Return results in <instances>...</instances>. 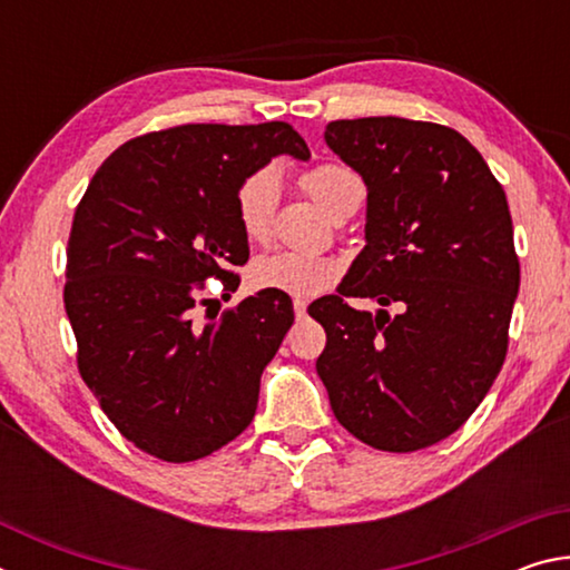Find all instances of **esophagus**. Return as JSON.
I'll return each mask as SVG.
<instances>
[{
  "instance_id": "esophagus-1",
  "label": "esophagus",
  "mask_w": 570,
  "mask_h": 570,
  "mask_svg": "<svg viewBox=\"0 0 570 570\" xmlns=\"http://www.w3.org/2000/svg\"><path fill=\"white\" fill-rule=\"evenodd\" d=\"M294 314H296V320H304V316H306V302H304V298H294Z\"/></svg>"
}]
</instances>
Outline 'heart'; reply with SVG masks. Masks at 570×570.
Masks as SVG:
<instances>
[{"label":"heart","instance_id":"1","mask_svg":"<svg viewBox=\"0 0 570 570\" xmlns=\"http://www.w3.org/2000/svg\"><path fill=\"white\" fill-rule=\"evenodd\" d=\"M304 188L332 218L356 210L364 200V180L342 163H320L302 176ZM282 178L274 168H258L238 183L236 216L248 238H266L278 206ZM336 278V266L330 258L302 254V250H274L250 266V284L256 288L292 296H314L324 292Z\"/></svg>","mask_w":570,"mask_h":570}]
</instances>
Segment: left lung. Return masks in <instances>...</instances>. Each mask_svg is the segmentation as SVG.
Wrapping results in <instances>:
<instances>
[{
  "label": "left lung",
  "instance_id": "left-lung-1",
  "mask_svg": "<svg viewBox=\"0 0 570 570\" xmlns=\"http://www.w3.org/2000/svg\"><path fill=\"white\" fill-rule=\"evenodd\" d=\"M324 140L364 180L366 246L340 294L308 306L326 332L316 372L356 440L430 448L478 410L505 362L520 286L505 190L438 122L334 120ZM346 297H374L379 314Z\"/></svg>",
  "mask_w": 570,
  "mask_h": 570
}]
</instances>
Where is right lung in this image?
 Here are the masks:
<instances>
[{"mask_svg":"<svg viewBox=\"0 0 570 570\" xmlns=\"http://www.w3.org/2000/svg\"><path fill=\"white\" fill-rule=\"evenodd\" d=\"M282 153L308 160L288 122L148 132L102 163L75 210L65 312L77 370L120 435L153 458H206L254 420L292 298L264 288L206 324L193 308L210 276L238 288L230 268L248 262V236L236 188Z\"/></svg>","mask_w":570,"mask_h":570,"instance_id":"obj_1","label":"right lung"}]
</instances>
